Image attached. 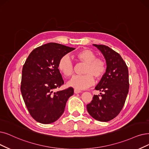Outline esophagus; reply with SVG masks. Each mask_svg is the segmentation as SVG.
<instances>
[{"label": "esophagus", "instance_id": "esophagus-1", "mask_svg": "<svg viewBox=\"0 0 149 149\" xmlns=\"http://www.w3.org/2000/svg\"><path fill=\"white\" fill-rule=\"evenodd\" d=\"M74 93L77 94V93H81V91H79V90H77V89H74Z\"/></svg>", "mask_w": 149, "mask_h": 149}]
</instances>
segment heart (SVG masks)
<instances>
[{
    "mask_svg": "<svg viewBox=\"0 0 149 149\" xmlns=\"http://www.w3.org/2000/svg\"><path fill=\"white\" fill-rule=\"evenodd\" d=\"M73 58L78 62L86 63L83 75H75L68 82V86L77 90H83L93 85L94 78L100 79L106 70L105 62L97 58L95 53L89 49H82L76 52ZM58 68L65 76L69 77L74 72V64L68 55L62 56L58 63Z\"/></svg>",
    "mask_w": 149,
    "mask_h": 149,
    "instance_id": "obj_1",
    "label": "heart"
}]
</instances>
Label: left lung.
Here are the masks:
<instances>
[{"instance_id": "left-lung-1", "label": "left lung", "mask_w": 149, "mask_h": 149, "mask_svg": "<svg viewBox=\"0 0 149 149\" xmlns=\"http://www.w3.org/2000/svg\"><path fill=\"white\" fill-rule=\"evenodd\" d=\"M102 53L106 63V73L97 86L100 95H94L87 109L95 120L108 122L115 118L124 106L129 90L128 70L118 53L103 45H93Z\"/></svg>"}]
</instances>
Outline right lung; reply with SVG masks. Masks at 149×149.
Returning a JSON list of instances; mask_svg holds the SVG:
<instances>
[{"mask_svg":"<svg viewBox=\"0 0 149 149\" xmlns=\"http://www.w3.org/2000/svg\"><path fill=\"white\" fill-rule=\"evenodd\" d=\"M75 49L56 43L34 49L22 71L21 92L31 116L38 122L49 124L62 115L68 99L74 90L69 87L54 92L64 81L58 68L60 58Z\"/></svg>","mask_w":149,"mask_h":149,"instance_id":"obj_1","label":"right lung"}]
</instances>
